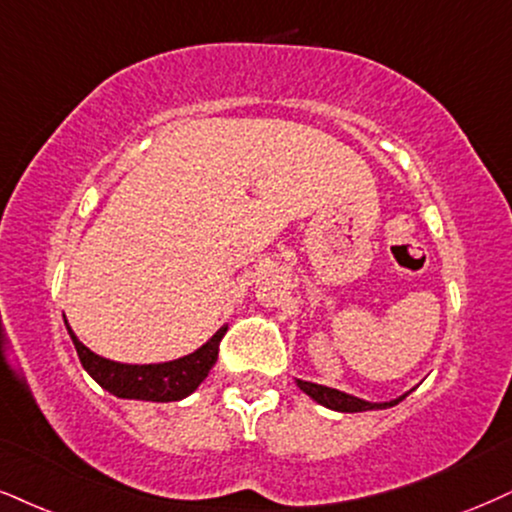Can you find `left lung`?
Returning <instances> with one entry per match:
<instances>
[{
    "label": "left lung",
    "instance_id": "left-lung-1",
    "mask_svg": "<svg viewBox=\"0 0 512 512\" xmlns=\"http://www.w3.org/2000/svg\"><path fill=\"white\" fill-rule=\"evenodd\" d=\"M296 387H299L304 394L311 396L315 403H320V406L325 408H332V410H339V413H363V410H384V408H391L396 406V403H401L410 391L406 394L396 396V399L391 401H365V399H358V396L353 394H346V391H339V389H332V387H325V384H315V382H306V380H294Z\"/></svg>",
    "mask_w": 512,
    "mask_h": 512
}]
</instances>
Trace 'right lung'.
<instances>
[{"label":"right lung","instance_id":"right-lung-1","mask_svg":"<svg viewBox=\"0 0 512 512\" xmlns=\"http://www.w3.org/2000/svg\"><path fill=\"white\" fill-rule=\"evenodd\" d=\"M63 323H66V330L71 334L82 368L90 372V377L99 384V387L106 389L113 396H118V399L154 403L180 401L192 394V391H197L199 384L206 380L208 370L216 365L218 344L227 332V325H223L206 344H201L197 351L175 358V361L121 363L87 349V346L75 337V332L71 330L66 318H63Z\"/></svg>","mask_w":512,"mask_h":512}]
</instances>
